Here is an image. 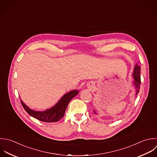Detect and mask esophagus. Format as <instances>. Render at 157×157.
I'll return each mask as SVG.
<instances>
[{"instance_id": "34e87169", "label": "esophagus", "mask_w": 157, "mask_h": 157, "mask_svg": "<svg viewBox=\"0 0 157 157\" xmlns=\"http://www.w3.org/2000/svg\"><path fill=\"white\" fill-rule=\"evenodd\" d=\"M87 87H88L89 89H90V90H92V89H94L95 87V83H94L93 81H91V82H88L87 84Z\"/></svg>"}]
</instances>
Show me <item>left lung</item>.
<instances>
[{"label": "left lung", "instance_id": "obj_1", "mask_svg": "<svg viewBox=\"0 0 157 157\" xmlns=\"http://www.w3.org/2000/svg\"><path fill=\"white\" fill-rule=\"evenodd\" d=\"M133 77L134 78L133 80V84L136 89V94L135 96L138 95V94L140 92V86H141V67L136 63L135 66L134 71L133 73ZM94 113L95 114H97L96 111L94 109Z\"/></svg>", "mask_w": 157, "mask_h": 157}]
</instances>
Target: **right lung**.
I'll list each match as a JSON object with an SVG mask.
<instances>
[{
	"label": "right lung",
	"mask_w": 157,
	"mask_h": 157,
	"mask_svg": "<svg viewBox=\"0 0 157 157\" xmlns=\"http://www.w3.org/2000/svg\"><path fill=\"white\" fill-rule=\"evenodd\" d=\"M79 94L78 90H73L65 94L52 108L43 111H36L30 109L22 100L21 103L25 111L32 117L44 122H56L64 116L70 100Z\"/></svg>",
	"instance_id": "right-lung-1"
}]
</instances>
